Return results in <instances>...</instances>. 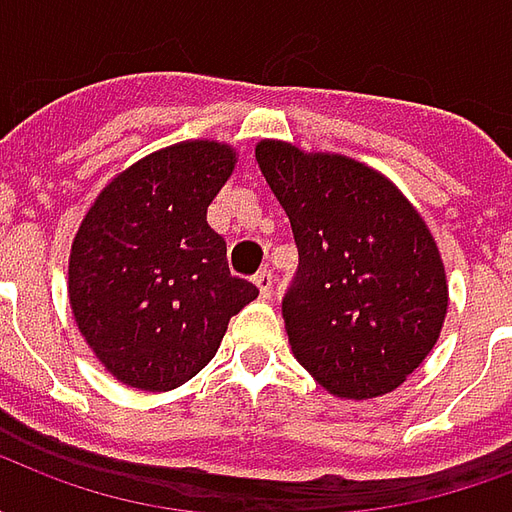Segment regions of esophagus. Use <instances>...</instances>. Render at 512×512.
Wrapping results in <instances>:
<instances>
[{"instance_id": "esophagus-1", "label": "esophagus", "mask_w": 512, "mask_h": 512, "mask_svg": "<svg viewBox=\"0 0 512 512\" xmlns=\"http://www.w3.org/2000/svg\"><path fill=\"white\" fill-rule=\"evenodd\" d=\"M255 285L263 299H271V293H274V277H271V271H266V268H263V271H257Z\"/></svg>"}]
</instances>
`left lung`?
I'll list each match as a JSON object with an SVG mask.
<instances>
[{"label":"left lung","mask_w":512,"mask_h":512,"mask_svg":"<svg viewBox=\"0 0 512 512\" xmlns=\"http://www.w3.org/2000/svg\"><path fill=\"white\" fill-rule=\"evenodd\" d=\"M255 156L299 246L282 299L293 354L337 397L392 392L430 354L447 315L428 224L359 161L288 142H260Z\"/></svg>","instance_id":"left-lung-1"}]
</instances>
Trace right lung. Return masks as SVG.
<instances>
[{
    "label": "right lung",
    "mask_w": 512,
    "mask_h": 512,
    "mask_svg": "<svg viewBox=\"0 0 512 512\" xmlns=\"http://www.w3.org/2000/svg\"><path fill=\"white\" fill-rule=\"evenodd\" d=\"M235 167L219 142L150 153L106 186L73 238L68 293L79 332L128 386L167 392L208 365L227 323L257 299L230 274L208 205Z\"/></svg>",
    "instance_id": "1"
}]
</instances>
